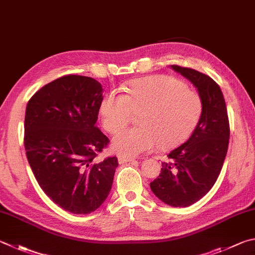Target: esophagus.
Returning a JSON list of instances; mask_svg holds the SVG:
<instances>
[{
	"label": "esophagus",
	"instance_id": "esophagus-1",
	"mask_svg": "<svg viewBox=\"0 0 255 255\" xmlns=\"http://www.w3.org/2000/svg\"><path fill=\"white\" fill-rule=\"evenodd\" d=\"M135 158H132V157H126V156H119L118 161L119 164H124V163H130V161H133Z\"/></svg>",
	"mask_w": 255,
	"mask_h": 255
}]
</instances>
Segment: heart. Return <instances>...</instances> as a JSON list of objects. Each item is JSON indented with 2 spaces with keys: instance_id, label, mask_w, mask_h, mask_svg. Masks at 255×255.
<instances>
[{
  "instance_id": "1",
  "label": "heart",
  "mask_w": 255,
  "mask_h": 255,
  "mask_svg": "<svg viewBox=\"0 0 255 255\" xmlns=\"http://www.w3.org/2000/svg\"><path fill=\"white\" fill-rule=\"evenodd\" d=\"M126 95L109 91L100 104L101 124L116 133L140 113L139 127L128 128L114 138L117 154L133 157L160 146L173 148L185 141L196 128L203 114L201 96L183 81L169 76L143 78L131 82Z\"/></svg>"
}]
</instances>
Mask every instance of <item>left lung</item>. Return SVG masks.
Instances as JSON below:
<instances>
[{
  "instance_id": "obj_1",
  "label": "left lung",
  "mask_w": 255,
  "mask_h": 255,
  "mask_svg": "<svg viewBox=\"0 0 255 255\" xmlns=\"http://www.w3.org/2000/svg\"><path fill=\"white\" fill-rule=\"evenodd\" d=\"M170 68L197 88L203 114L188 140L161 163V172L150 188L165 204L187 207L206 195L219 177L228 152L230 124L223 94L211 77L176 64Z\"/></svg>"
}]
</instances>
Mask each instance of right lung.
<instances>
[{
  "mask_svg": "<svg viewBox=\"0 0 255 255\" xmlns=\"http://www.w3.org/2000/svg\"><path fill=\"white\" fill-rule=\"evenodd\" d=\"M103 86L69 75L32 96L25 110L24 147L32 172L55 204L89 214L109 195L117 157L96 161L109 139L96 127Z\"/></svg>",
  "mask_w": 255,
  "mask_h": 255,
  "instance_id": "add662e5",
  "label": "right lung"
}]
</instances>
